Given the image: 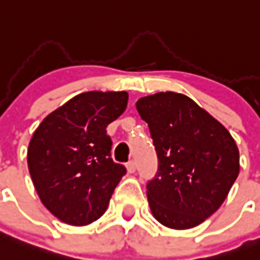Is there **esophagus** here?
Returning a JSON list of instances; mask_svg holds the SVG:
<instances>
[{
	"instance_id": "esophagus-1",
	"label": "esophagus",
	"mask_w": 260,
	"mask_h": 260,
	"mask_svg": "<svg viewBox=\"0 0 260 260\" xmlns=\"http://www.w3.org/2000/svg\"><path fill=\"white\" fill-rule=\"evenodd\" d=\"M126 167H127V171H128V172H130V174H133V172H136L137 164H136V161H134V160H130V161H128L127 164H126Z\"/></svg>"
}]
</instances>
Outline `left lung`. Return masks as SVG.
Here are the masks:
<instances>
[{
  "instance_id": "obj_1",
  "label": "left lung",
  "mask_w": 260,
  "mask_h": 260,
  "mask_svg": "<svg viewBox=\"0 0 260 260\" xmlns=\"http://www.w3.org/2000/svg\"><path fill=\"white\" fill-rule=\"evenodd\" d=\"M158 168L146 183L154 218L188 229L222 205L239 175V149L222 124L184 94L160 92L140 99Z\"/></svg>"
}]
</instances>
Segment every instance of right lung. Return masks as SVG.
Listing matches in <instances>:
<instances>
[{
    "mask_svg": "<svg viewBox=\"0 0 260 260\" xmlns=\"http://www.w3.org/2000/svg\"><path fill=\"white\" fill-rule=\"evenodd\" d=\"M127 92H85L46 116L28 146V168L43 205L70 225L104 214L126 167L111 158L108 124L127 107Z\"/></svg>",
    "mask_w": 260,
    "mask_h": 260,
    "instance_id": "add662e5",
    "label": "right lung"
}]
</instances>
